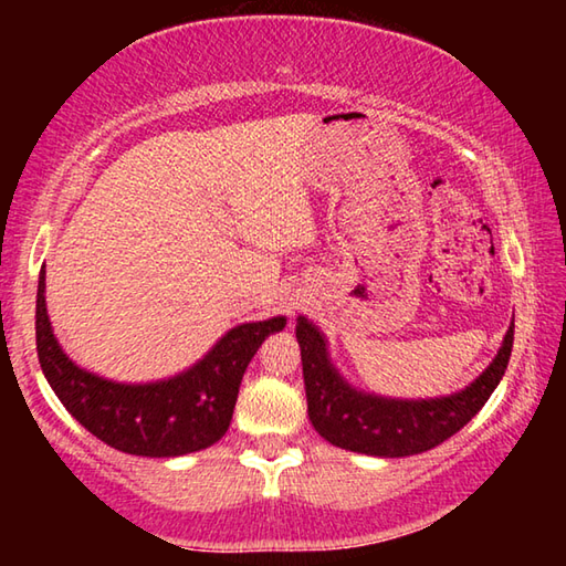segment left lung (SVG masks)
I'll use <instances>...</instances> for the list:
<instances>
[{"label":"left lung","mask_w":566,"mask_h":566,"mask_svg":"<svg viewBox=\"0 0 566 566\" xmlns=\"http://www.w3.org/2000/svg\"><path fill=\"white\" fill-rule=\"evenodd\" d=\"M296 339L302 347L306 409L317 432L334 447L375 457H409L427 452L457 434L500 385L512 357L514 322L500 354L472 387L444 399L401 401L361 395L344 381L327 359L319 329L300 317Z\"/></svg>","instance_id":"8db88e82"}]
</instances>
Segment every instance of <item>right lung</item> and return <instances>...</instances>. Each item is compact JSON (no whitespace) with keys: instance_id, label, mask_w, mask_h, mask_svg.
Masks as SVG:
<instances>
[{"instance_id":"obj_1","label":"right lung","mask_w":566,"mask_h":566,"mask_svg":"<svg viewBox=\"0 0 566 566\" xmlns=\"http://www.w3.org/2000/svg\"><path fill=\"white\" fill-rule=\"evenodd\" d=\"M284 324V317L242 324L185 375L117 385L80 369L60 349L46 317L44 270L36 286V354L54 395L104 444L137 457H179L219 442L232 421L247 364Z\"/></svg>"}]
</instances>
